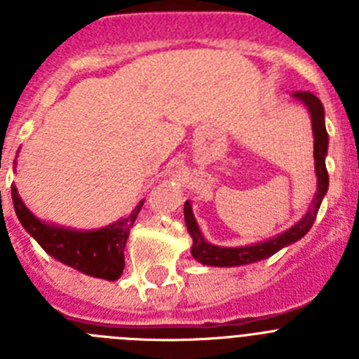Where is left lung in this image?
I'll use <instances>...</instances> for the list:
<instances>
[{"instance_id": "left-lung-1", "label": "left lung", "mask_w": 359, "mask_h": 359, "mask_svg": "<svg viewBox=\"0 0 359 359\" xmlns=\"http://www.w3.org/2000/svg\"><path fill=\"white\" fill-rule=\"evenodd\" d=\"M293 97L300 100L307 107V111H309L311 126H313V138H315L313 156H315L316 192L313 201H311V207L307 208V212L302 215L300 221H297L293 226L284 230L282 233H277V236L269 237V239L259 241V243L231 248V246L212 244L203 237L198 221L194 217V212H192V205H190V201H185L183 214H185L187 230H189L190 237H192V248H190V252H192V257H194L196 261L201 262V264L217 266V268H236V266L264 261L268 257L275 255L278 250L286 248L290 244L302 239L307 231L311 230L313 223H315L323 196L327 194L329 189V174L327 167H325V158H327L329 147V135L325 131V113H323L322 102L313 93L297 91V93H293Z\"/></svg>"}]
</instances>
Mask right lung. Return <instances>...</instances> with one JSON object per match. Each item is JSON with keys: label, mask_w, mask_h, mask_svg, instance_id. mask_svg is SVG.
<instances>
[{"label": "right lung", "mask_w": 359, "mask_h": 359, "mask_svg": "<svg viewBox=\"0 0 359 359\" xmlns=\"http://www.w3.org/2000/svg\"><path fill=\"white\" fill-rule=\"evenodd\" d=\"M15 165V161H14ZM12 203L19 223L30 233L44 252L55 261L75 268L84 275L104 280H118L123 271V250L136 215L142 210L144 201L133 208L131 215L122 217L107 226L97 230H73L44 223L32 214L19 198L15 185H12Z\"/></svg>", "instance_id": "add662e5"}]
</instances>
